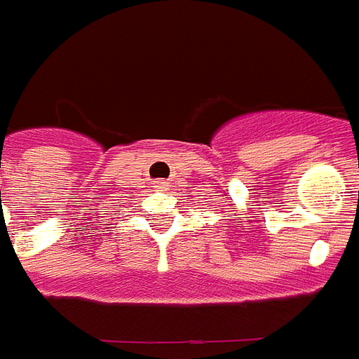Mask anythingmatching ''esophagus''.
Instances as JSON below:
<instances>
[{"mask_svg": "<svg viewBox=\"0 0 359 359\" xmlns=\"http://www.w3.org/2000/svg\"><path fill=\"white\" fill-rule=\"evenodd\" d=\"M154 187H158V189H166L168 184L164 182V180H160V182H156V184H154Z\"/></svg>", "mask_w": 359, "mask_h": 359, "instance_id": "34e87169", "label": "esophagus"}]
</instances>
